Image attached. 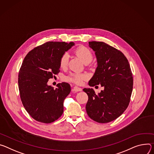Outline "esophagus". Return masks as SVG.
<instances>
[{"mask_svg": "<svg viewBox=\"0 0 154 154\" xmlns=\"http://www.w3.org/2000/svg\"><path fill=\"white\" fill-rule=\"evenodd\" d=\"M73 91H75V92H79V91H82V89L78 87V86H75L73 89Z\"/></svg>", "mask_w": 154, "mask_h": 154, "instance_id": "34e87169", "label": "esophagus"}]
</instances>
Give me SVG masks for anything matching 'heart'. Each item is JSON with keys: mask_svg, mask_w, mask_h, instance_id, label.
<instances>
[{"mask_svg": "<svg viewBox=\"0 0 154 154\" xmlns=\"http://www.w3.org/2000/svg\"><path fill=\"white\" fill-rule=\"evenodd\" d=\"M76 54L79 57L82 61L84 63H89L92 61L93 56L91 51L86 47L79 46L75 50ZM68 62V55L67 53L63 54L59 60L60 66L62 68H65ZM87 78L86 75L83 73H73L69 76H68L67 79L70 81L73 82L77 84H81L82 81L86 79Z\"/></svg>", "mask_w": 154, "mask_h": 154, "instance_id": "heart-1", "label": "heart"}]
</instances>
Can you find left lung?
I'll return each instance as SVG.
<instances>
[{
	"mask_svg": "<svg viewBox=\"0 0 154 154\" xmlns=\"http://www.w3.org/2000/svg\"><path fill=\"white\" fill-rule=\"evenodd\" d=\"M97 57V67L89 81L90 86L100 84L104 90L96 94L85 88L88 95L86 106L89 117L98 123L111 122L127 108L133 91V79L130 64L119 50L101 42H89Z\"/></svg>",
	"mask_w": 154,
	"mask_h": 154,
	"instance_id": "left-lung-1",
	"label": "left lung"
}]
</instances>
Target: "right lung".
Returning <instances> with one entry per match:
<instances>
[{"label":"right lung","mask_w":154,"mask_h":154,"mask_svg":"<svg viewBox=\"0 0 154 154\" xmlns=\"http://www.w3.org/2000/svg\"><path fill=\"white\" fill-rule=\"evenodd\" d=\"M73 42H46L31 50L25 57L18 75L22 103L35 121L49 124L62 115L63 101L71 91L70 84L62 82L54 89L49 79L59 72V60Z\"/></svg>","instance_id":"1"}]
</instances>
